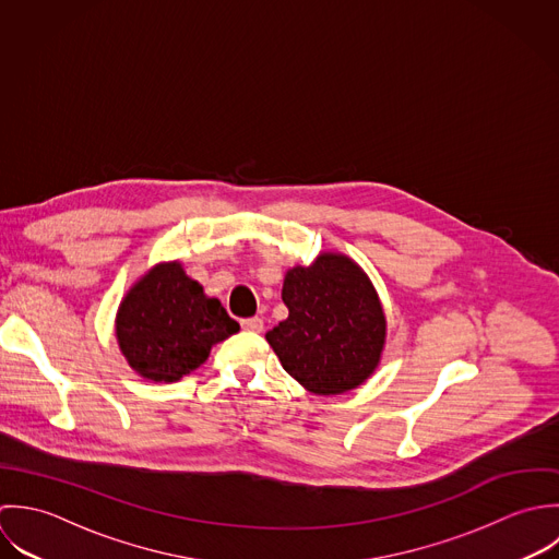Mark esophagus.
<instances>
[{"label":"esophagus","mask_w":559,"mask_h":559,"mask_svg":"<svg viewBox=\"0 0 559 559\" xmlns=\"http://www.w3.org/2000/svg\"><path fill=\"white\" fill-rule=\"evenodd\" d=\"M241 329L246 333H261L263 331V320L261 318H246V320H241Z\"/></svg>","instance_id":"1"}]
</instances>
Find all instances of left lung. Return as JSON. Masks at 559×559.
I'll use <instances>...</instances> for the list:
<instances>
[{"label": "left lung", "mask_w": 559, "mask_h": 559, "mask_svg": "<svg viewBox=\"0 0 559 559\" xmlns=\"http://www.w3.org/2000/svg\"><path fill=\"white\" fill-rule=\"evenodd\" d=\"M287 320L265 333L283 369L316 395L358 389L378 369L386 316L365 270L343 252H320L285 272Z\"/></svg>", "instance_id": "obj_1"}]
</instances>
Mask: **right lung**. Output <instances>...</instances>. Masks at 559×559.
I'll list each match as a JSON object with an SVG mask.
<instances>
[{"label": "right lung", "instance_id": "add662e5", "mask_svg": "<svg viewBox=\"0 0 559 559\" xmlns=\"http://www.w3.org/2000/svg\"><path fill=\"white\" fill-rule=\"evenodd\" d=\"M237 331L221 300L210 298L181 261L148 267L127 289L114 320L120 354L138 376L153 382L181 380Z\"/></svg>", "mask_w": 559, "mask_h": 559}]
</instances>
